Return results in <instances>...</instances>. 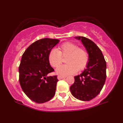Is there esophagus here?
Here are the masks:
<instances>
[{
  "mask_svg": "<svg viewBox=\"0 0 123 123\" xmlns=\"http://www.w3.org/2000/svg\"><path fill=\"white\" fill-rule=\"evenodd\" d=\"M66 76H65L58 75V76L57 78H58V80H61V79H63V78H66Z\"/></svg>",
  "mask_w": 123,
  "mask_h": 123,
  "instance_id": "1",
  "label": "esophagus"
}]
</instances>
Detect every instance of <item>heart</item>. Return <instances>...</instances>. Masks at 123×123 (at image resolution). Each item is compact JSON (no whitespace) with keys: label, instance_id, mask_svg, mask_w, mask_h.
Instances as JSON below:
<instances>
[{"label":"heart","instance_id":"heart-1","mask_svg":"<svg viewBox=\"0 0 123 123\" xmlns=\"http://www.w3.org/2000/svg\"><path fill=\"white\" fill-rule=\"evenodd\" d=\"M66 57V65L56 70L57 74L62 75L73 74L76 72L81 71L87 66L88 61V54L77 45L72 42H66L62 44L58 50L52 49L49 54V61L51 66L58 68L62 62V57Z\"/></svg>","mask_w":123,"mask_h":123}]
</instances>
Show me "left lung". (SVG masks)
<instances>
[{"mask_svg": "<svg viewBox=\"0 0 123 123\" xmlns=\"http://www.w3.org/2000/svg\"><path fill=\"white\" fill-rule=\"evenodd\" d=\"M80 40L88 55V61L80 75L74 76L70 92L77 99L88 101L99 94L106 77V63L102 51L92 41L83 36L74 37Z\"/></svg>", "mask_w": 123, "mask_h": 123, "instance_id": "obj_1", "label": "left lung"}]
</instances>
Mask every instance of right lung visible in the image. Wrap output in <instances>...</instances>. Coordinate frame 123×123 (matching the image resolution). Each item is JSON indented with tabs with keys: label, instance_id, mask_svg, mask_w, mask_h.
<instances>
[{
	"label": "right lung",
	"instance_id": "1",
	"mask_svg": "<svg viewBox=\"0 0 123 123\" xmlns=\"http://www.w3.org/2000/svg\"><path fill=\"white\" fill-rule=\"evenodd\" d=\"M59 42L49 38L36 41L21 58L19 67L21 87L28 98L37 104L50 101L55 93L58 80L57 76H48L54 71L49 63V54Z\"/></svg>",
	"mask_w": 123,
	"mask_h": 123
}]
</instances>
